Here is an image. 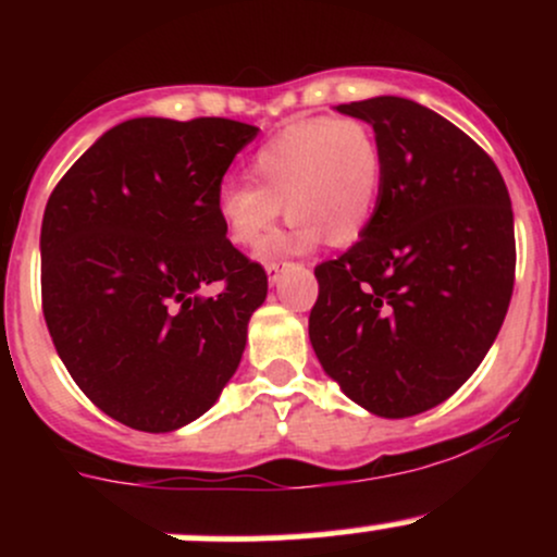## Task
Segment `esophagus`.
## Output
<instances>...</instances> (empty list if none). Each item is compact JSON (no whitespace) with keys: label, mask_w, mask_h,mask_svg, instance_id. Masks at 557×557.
<instances>
[{"label":"esophagus","mask_w":557,"mask_h":557,"mask_svg":"<svg viewBox=\"0 0 557 557\" xmlns=\"http://www.w3.org/2000/svg\"><path fill=\"white\" fill-rule=\"evenodd\" d=\"M287 264H290V261H270V264H267V277H270V283H277L280 270H285Z\"/></svg>","instance_id":"1"}]
</instances>
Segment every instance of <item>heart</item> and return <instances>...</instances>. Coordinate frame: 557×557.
Listing matches in <instances>:
<instances>
[{"mask_svg":"<svg viewBox=\"0 0 557 557\" xmlns=\"http://www.w3.org/2000/svg\"><path fill=\"white\" fill-rule=\"evenodd\" d=\"M248 183H222L216 214L230 243L259 246L280 214L285 235L267 253L306 251L327 238L345 248L363 238L380 207L385 154L374 127L354 114H317L280 127L248 159Z\"/></svg>","mask_w":557,"mask_h":557,"instance_id":"b5f03b06","label":"heart"}]
</instances>
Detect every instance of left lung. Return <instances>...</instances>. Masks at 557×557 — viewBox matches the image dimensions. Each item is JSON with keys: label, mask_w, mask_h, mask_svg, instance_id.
<instances>
[{"label": "left lung", "mask_w": 557, "mask_h": 557, "mask_svg": "<svg viewBox=\"0 0 557 557\" xmlns=\"http://www.w3.org/2000/svg\"><path fill=\"white\" fill-rule=\"evenodd\" d=\"M337 110L374 127L385 183L363 238L314 270L309 337L350 400L417 417L476 372L503 327L516 277L510 196L487 151L417 101Z\"/></svg>", "instance_id": "obj_1"}]
</instances>
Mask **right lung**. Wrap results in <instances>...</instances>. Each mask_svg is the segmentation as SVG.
<instances>
[{
  "label": "right lung",
  "mask_w": 557,
  "mask_h": 557,
  "mask_svg": "<svg viewBox=\"0 0 557 557\" xmlns=\"http://www.w3.org/2000/svg\"><path fill=\"white\" fill-rule=\"evenodd\" d=\"M259 127L136 117L65 172L41 222V306L86 398L140 432L207 413L238 369L267 272L227 240L216 190ZM216 284L214 297H201Z\"/></svg>",
  "instance_id": "add662e5"
}]
</instances>
